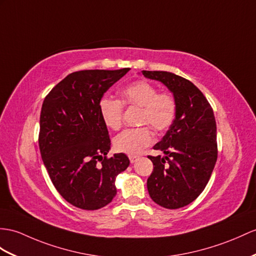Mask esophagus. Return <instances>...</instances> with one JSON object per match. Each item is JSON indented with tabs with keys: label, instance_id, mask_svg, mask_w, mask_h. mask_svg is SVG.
Listing matches in <instances>:
<instances>
[{
	"label": "esophagus",
	"instance_id": "34e87169",
	"mask_svg": "<svg viewBox=\"0 0 256 256\" xmlns=\"http://www.w3.org/2000/svg\"><path fill=\"white\" fill-rule=\"evenodd\" d=\"M138 160V156H136V155H129V160L130 163H134V162Z\"/></svg>",
	"mask_w": 256,
	"mask_h": 256
}]
</instances>
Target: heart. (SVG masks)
I'll use <instances>...</instances> for the list:
<instances>
[{
  "instance_id": "b5f03b06",
  "label": "heart",
  "mask_w": 256,
  "mask_h": 256,
  "mask_svg": "<svg viewBox=\"0 0 256 256\" xmlns=\"http://www.w3.org/2000/svg\"><path fill=\"white\" fill-rule=\"evenodd\" d=\"M122 101L102 98L98 103L100 115L103 122L113 130L122 127L124 106L139 108V124L146 126L127 129L118 134L114 146L118 152L136 155L154 140L152 130L160 132L170 127L176 116L177 103L172 94L158 92V86L146 80H136L120 90Z\"/></svg>"
}]
</instances>
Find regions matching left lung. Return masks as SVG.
I'll return each mask as SVG.
<instances>
[{
    "label": "left lung",
    "mask_w": 256,
    "mask_h": 256,
    "mask_svg": "<svg viewBox=\"0 0 256 256\" xmlns=\"http://www.w3.org/2000/svg\"><path fill=\"white\" fill-rule=\"evenodd\" d=\"M146 78L166 86L177 103L176 116L148 156L153 172L146 186L152 200L165 208L190 204L206 186L217 160L216 122L208 101L191 81L170 72L142 70Z\"/></svg>",
    "instance_id": "1"
}]
</instances>
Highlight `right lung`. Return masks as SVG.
Masks as SVG:
<instances>
[{
	"label": "right lung",
	"instance_id": "1",
	"mask_svg": "<svg viewBox=\"0 0 256 256\" xmlns=\"http://www.w3.org/2000/svg\"><path fill=\"white\" fill-rule=\"evenodd\" d=\"M130 68L91 70L68 74L46 96L40 115L39 148L48 176L60 194L81 210H98L112 202L118 174L129 158H108L110 140L98 103Z\"/></svg>",
	"mask_w": 256,
	"mask_h": 256
}]
</instances>
